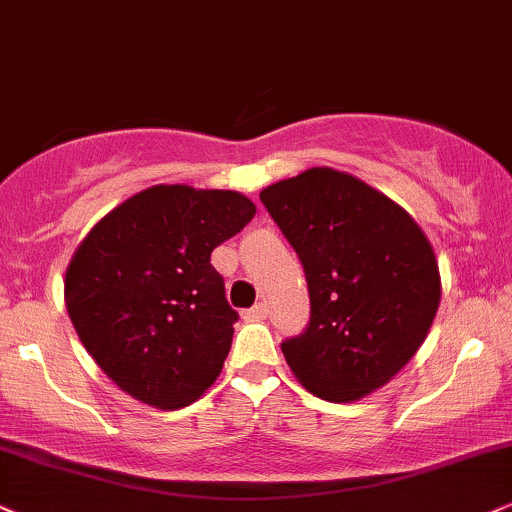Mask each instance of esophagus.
<instances>
[{
  "label": "esophagus",
  "instance_id": "esophagus-1",
  "mask_svg": "<svg viewBox=\"0 0 512 512\" xmlns=\"http://www.w3.org/2000/svg\"><path fill=\"white\" fill-rule=\"evenodd\" d=\"M269 314V307L264 302H257L255 307H250V309H245L243 312V321H262L264 316Z\"/></svg>",
  "mask_w": 512,
  "mask_h": 512
}]
</instances>
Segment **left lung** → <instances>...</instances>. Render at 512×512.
Returning <instances> with one entry per match:
<instances>
[{
    "instance_id": "obj_1",
    "label": "left lung",
    "mask_w": 512,
    "mask_h": 512,
    "mask_svg": "<svg viewBox=\"0 0 512 512\" xmlns=\"http://www.w3.org/2000/svg\"><path fill=\"white\" fill-rule=\"evenodd\" d=\"M307 276V331L281 345L316 397L347 404L390 383L428 338L442 281L409 212L366 181L312 167L260 193Z\"/></svg>"
}]
</instances>
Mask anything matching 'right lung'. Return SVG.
<instances>
[{
    "mask_svg": "<svg viewBox=\"0 0 512 512\" xmlns=\"http://www.w3.org/2000/svg\"><path fill=\"white\" fill-rule=\"evenodd\" d=\"M255 212L238 191L158 184L101 217L77 245L63 288L68 316L129 397L181 409L222 373L238 314L210 255Z\"/></svg>",
    "mask_w": 512,
    "mask_h": 512,
    "instance_id": "obj_1",
    "label": "right lung"
}]
</instances>
